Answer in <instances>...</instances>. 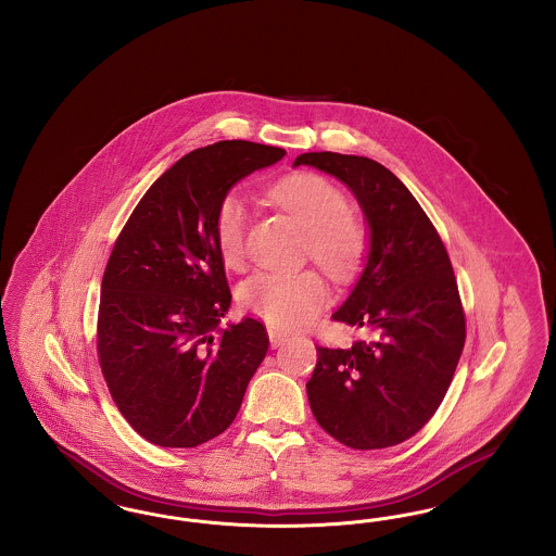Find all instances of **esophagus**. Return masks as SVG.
Listing matches in <instances>:
<instances>
[{"label":"esophagus","mask_w":556,"mask_h":556,"mask_svg":"<svg viewBox=\"0 0 556 556\" xmlns=\"http://www.w3.org/2000/svg\"><path fill=\"white\" fill-rule=\"evenodd\" d=\"M288 338H290V336H288L286 331H281V329H277V327H268V340H270L273 348H279L283 342H288Z\"/></svg>","instance_id":"1"}]
</instances>
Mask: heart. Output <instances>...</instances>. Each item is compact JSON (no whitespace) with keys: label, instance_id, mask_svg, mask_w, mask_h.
<instances>
[{"label":"heart","instance_id":"heart-1","mask_svg":"<svg viewBox=\"0 0 556 556\" xmlns=\"http://www.w3.org/2000/svg\"><path fill=\"white\" fill-rule=\"evenodd\" d=\"M270 200L306 231L304 252L329 277L350 279L369 254V229L348 208L344 191L315 173H298L268 189ZM214 239L229 268L245 265L248 211L238 193L220 200L214 214ZM329 288L317 270L258 273L239 288V302L279 329H295L317 317Z\"/></svg>","mask_w":556,"mask_h":556}]
</instances>
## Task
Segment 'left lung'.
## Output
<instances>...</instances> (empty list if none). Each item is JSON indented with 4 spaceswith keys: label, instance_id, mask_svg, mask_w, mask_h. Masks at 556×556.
Wrapping results in <instances>:
<instances>
[{
    "label": "left lung",
    "instance_id": "1",
    "mask_svg": "<svg viewBox=\"0 0 556 556\" xmlns=\"http://www.w3.org/2000/svg\"><path fill=\"white\" fill-rule=\"evenodd\" d=\"M352 189L369 220L367 266L333 320L367 331L350 348L317 345L306 383L317 424L348 448H390L438 410L458 365L467 323L446 245L415 195L365 156L308 152Z\"/></svg>",
    "mask_w": 556,
    "mask_h": 556
}]
</instances>
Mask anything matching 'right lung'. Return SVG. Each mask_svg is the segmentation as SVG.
<instances>
[{
  "mask_svg": "<svg viewBox=\"0 0 556 556\" xmlns=\"http://www.w3.org/2000/svg\"><path fill=\"white\" fill-rule=\"evenodd\" d=\"M283 156L241 139L198 148L160 175L114 241L98 361L121 415L156 446L195 448L220 435L265 358L261 320L218 329L231 291L214 214L239 179Z\"/></svg>",
  "mask_w": 556,
  "mask_h": 556,
  "instance_id": "obj_1",
  "label": "right lung"
}]
</instances>
